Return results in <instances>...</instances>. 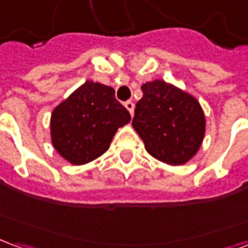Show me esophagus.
I'll use <instances>...</instances> for the list:
<instances>
[{
    "mask_svg": "<svg viewBox=\"0 0 248 248\" xmlns=\"http://www.w3.org/2000/svg\"><path fill=\"white\" fill-rule=\"evenodd\" d=\"M124 106H126V108L129 110V113L133 115L134 114V103L131 102V101H127V102L124 103Z\"/></svg>",
    "mask_w": 248,
    "mask_h": 248,
    "instance_id": "1",
    "label": "esophagus"
}]
</instances>
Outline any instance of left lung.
Wrapping results in <instances>:
<instances>
[{
	"mask_svg": "<svg viewBox=\"0 0 248 248\" xmlns=\"http://www.w3.org/2000/svg\"><path fill=\"white\" fill-rule=\"evenodd\" d=\"M142 92L133 127L146 151L167 165H185L202 145L206 130L202 106L191 94L162 79L143 83Z\"/></svg>",
	"mask_w": 248,
	"mask_h": 248,
	"instance_id": "1",
	"label": "left lung"
}]
</instances>
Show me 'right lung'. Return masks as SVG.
I'll return each instance as SVG.
<instances>
[{
  "label": "right lung",
  "instance_id": "obj_1",
  "mask_svg": "<svg viewBox=\"0 0 248 248\" xmlns=\"http://www.w3.org/2000/svg\"><path fill=\"white\" fill-rule=\"evenodd\" d=\"M130 119L113 87L86 81L53 110L51 143L71 165H85L108 151L117 130Z\"/></svg>",
  "mask_w": 248,
  "mask_h": 248
}]
</instances>
